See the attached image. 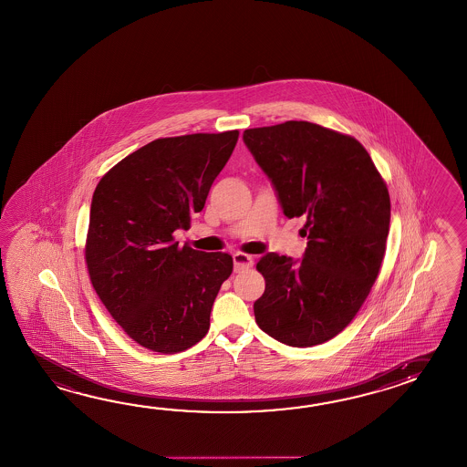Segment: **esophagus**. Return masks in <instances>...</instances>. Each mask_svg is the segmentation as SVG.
Masks as SVG:
<instances>
[{
    "mask_svg": "<svg viewBox=\"0 0 467 467\" xmlns=\"http://www.w3.org/2000/svg\"><path fill=\"white\" fill-rule=\"evenodd\" d=\"M233 261H234V271L249 270V268L254 265V259H253V256L244 254V253H236V254H233Z\"/></svg>",
    "mask_w": 467,
    "mask_h": 467,
    "instance_id": "obj_1",
    "label": "esophagus"
}]
</instances>
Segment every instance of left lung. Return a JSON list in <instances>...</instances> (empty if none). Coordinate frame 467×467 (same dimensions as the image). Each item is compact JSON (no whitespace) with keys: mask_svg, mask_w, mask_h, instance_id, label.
<instances>
[{"mask_svg":"<svg viewBox=\"0 0 467 467\" xmlns=\"http://www.w3.org/2000/svg\"><path fill=\"white\" fill-rule=\"evenodd\" d=\"M243 140L286 218H306L303 258L266 253L254 301L259 328L290 347L328 342L352 322L385 254L390 197L363 145L320 125L288 120Z\"/></svg>","mask_w":467,"mask_h":467,"instance_id":"obj_1","label":"left lung"}]
</instances>
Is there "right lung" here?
Instances as JSON below:
<instances>
[{
  "label": "right lung",
  "instance_id": "obj_1",
  "mask_svg": "<svg viewBox=\"0 0 467 467\" xmlns=\"http://www.w3.org/2000/svg\"><path fill=\"white\" fill-rule=\"evenodd\" d=\"M238 130L157 139L95 187L85 259L105 308L149 350L177 353L204 338L228 253L179 248L238 142Z\"/></svg>",
  "mask_w": 467,
  "mask_h": 467
}]
</instances>
